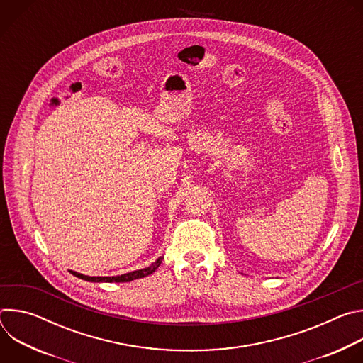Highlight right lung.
<instances>
[{
	"label": "right lung",
	"instance_id": "1",
	"mask_svg": "<svg viewBox=\"0 0 363 363\" xmlns=\"http://www.w3.org/2000/svg\"><path fill=\"white\" fill-rule=\"evenodd\" d=\"M164 260V257H160L157 262L152 263L149 267L143 269V270H138V272H132V273H128V274H122V276H116V277H89V276H83L80 273H76V272H72V274H74L76 277L79 279H83V280H87V281H106V283H112V281H116V283H125V281H132V280H136V279H140V277H145V276H149L152 274L155 270H157L161 263Z\"/></svg>",
	"mask_w": 363,
	"mask_h": 363
}]
</instances>
